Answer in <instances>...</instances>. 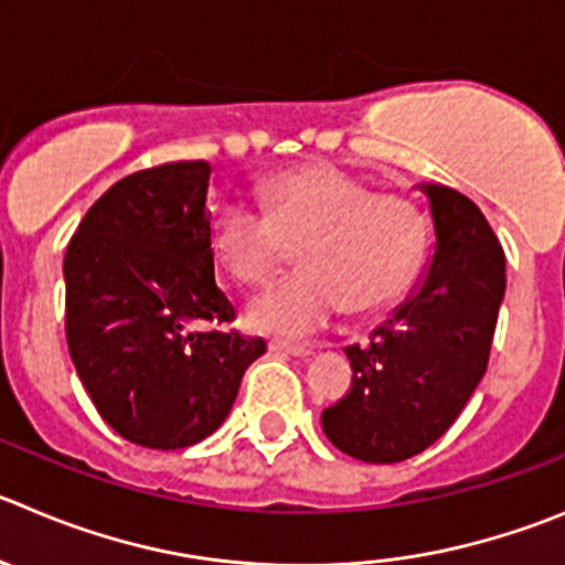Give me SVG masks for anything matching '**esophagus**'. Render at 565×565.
Segmentation results:
<instances>
[{
	"instance_id": "34e87169",
	"label": "esophagus",
	"mask_w": 565,
	"mask_h": 565,
	"mask_svg": "<svg viewBox=\"0 0 565 565\" xmlns=\"http://www.w3.org/2000/svg\"><path fill=\"white\" fill-rule=\"evenodd\" d=\"M270 351L284 356H309L312 354V345H295V342H284V340H273Z\"/></svg>"
}]
</instances>
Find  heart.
<instances>
[{"label":"heart","mask_w":565,"mask_h":565,"mask_svg":"<svg viewBox=\"0 0 565 565\" xmlns=\"http://www.w3.org/2000/svg\"><path fill=\"white\" fill-rule=\"evenodd\" d=\"M265 209L231 200L211 225V247L242 284H265L298 245L303 270L247 307V323L276 337H307L342 309L371 315L418 273L426 247L420 205L334 163H303L267 178Z\"/></svg>","instance_id":"heart-1"}]
</instances>
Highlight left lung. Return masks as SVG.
<instances>
[{
  "label": "left lung",
  "instance_id": "1",
  "mask_svg": "<svg viewBox=\"0 0 565 565\" xmlns=\"http://www.w3.org/2000/svg\"><path fill=\"white\" fill-rule=\"evenodd\" d=\"M435 256L420 287L348 345L351 390L320 415L326 437L362 462H402L446 435L479 379L504 298V250L466 194L426 183Z\"/></svg>",
  "mask_w": 565,
  "mask_h": 565
}]
</instances>
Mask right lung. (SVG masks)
<instances>
[{"instance_id":"1","label":"right lung","mask_w":565,"mask_h":565,"mask_svg":"<svg viewBox=\"0 0 565 565\" xmlns=\"http://www.w3.org/2000/svg\"><path fill=\"white\" fill-rule=\"evenodd\" d=\"M209 161L116 181L63 258L66 342L105 424L147 449H186L228 418L262 337L223 331L234 303L214 278Z\"/></svg>"}]
</instances>
